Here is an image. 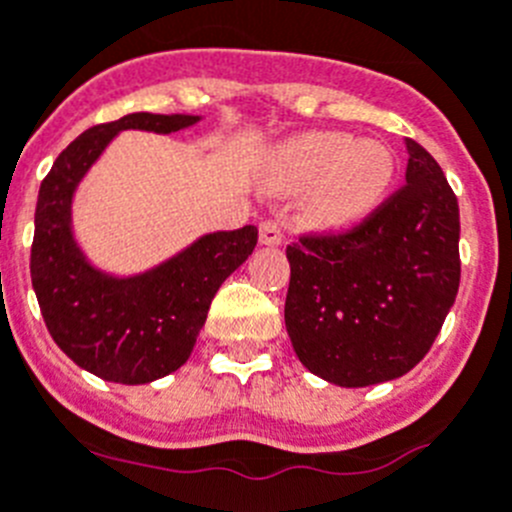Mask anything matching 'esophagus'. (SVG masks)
Segmentation results:
<instances>
[{
  "label": "esophagus",
  "instance_id": "obj_1",
  "mask_svg": "<svg viewBox=\"0 0 512 512\" xmlns=\"http://www.w3.org/2000/svg\"><path fill=\"white\" fill-rule=\"evenodd\" d=\"M259 238L264 246H279L284 241V233H281V225L276 220H264L259 225Z\"/></svg>",
  "mask_w": 512,
  "mask_h": 512
}]
</instances>
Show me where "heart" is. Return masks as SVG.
I'll return each instance as SVG.
<instances>
[{"mask_svg": "<svg viewBox=\"0 0 512 512\" xmlns=\"http://www.w3.org/2000/svg\"><path fill=\"white\" fill-rule=\"evenodd\" d=\"M393 154L378 142H355L340 131H312L279 147L271 157V185L287 192L312 191L314 223L342 228L386 198L393 182Z\"/></svg>", "mask_w": 512, "mask_h": 512, "instance_id": "obj_1", "label": "heart"}]
</instances>
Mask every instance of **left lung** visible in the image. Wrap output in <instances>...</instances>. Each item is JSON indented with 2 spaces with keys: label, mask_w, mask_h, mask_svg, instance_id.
<instances>
[{
  "label": "left lung",
  "mask_w": 512,
  "mask_h": 512,
  "mask_svg": "<svg viewBox=\"0 0 512 512\" xmlns=\"http://www.w3.org/2000/svg\"><path fill=\"white\" fill-rule=\"evenodd\" d=\"M406 185L363 223L287 246L284 322L309 373L342 388L409 373L459 289V205L442 167L406 139Z\"/></svg>",
  "instance_id": "1"
}]
</instances>
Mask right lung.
Returning <instances> with one entry per match:
<instances>
[{
    "instance_id": "1",
    "label": "right lung",
    "mask_w": 512,
    "mask_h": 512,
    "mask_svg": "<svg viewBox=\"0 0 512 512\" xmlns=\"http://www.w3.org/2000/svg\"><path fill=\"white\" fill-rule=\"evenodd\" d=\"M187 114H129L91 126L70 142L42 180L30 274L42 320L58 348L103 381L139 386L175 373L190 358L210 302L256 248V225L218 231L134 276L88 264L73 238V195L91 164L126 129L172 134L198 124Z\"/></svg>"
}]
</instances>
